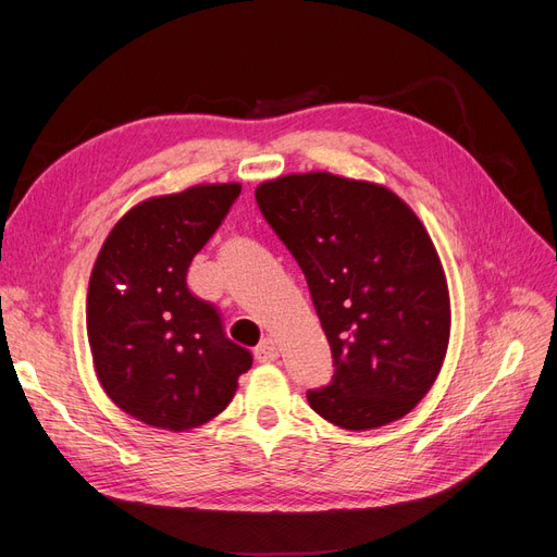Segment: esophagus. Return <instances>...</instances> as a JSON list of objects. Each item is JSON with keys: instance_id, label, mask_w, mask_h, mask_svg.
Returning a JSON list of instances; mask_svg holds the SVG:
<instances>
[{"instance_id": "34e87169", "label": "esophagus", "mask_w": 557, "mask_h": 557, "mask_svg": "<svg viewBox=\"0 0 557 557\" xmlns=\"http://www.w3.org/2000/svg\"><path fill=\"white\" fill-rule=\"evenodd\" d=\"M278 358V344L272 339V336H267L262 339L256 348V360L258 362H274Z\"/></svg>"}]
</instances>
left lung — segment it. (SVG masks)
Masks as SVG:
<instances>
[{
	"mask_svg": "<svg viewBox=\"0 0 557 557\" xmlns=\"http://www.w3.org/2000/svg\"><path fill=\"white\" fill-rule=\"evenodd\" d=\"M258 207L307 276L334 376L311 409L350 432L428 395L450 339L444 267L425 225L385 185L330 172L264 181Z\"/></svg>",
	"mask_w": 557,
	"mask_h": 557,
	"instance_id": "left-lung-1",
	"label": "left lung"
}]
</instances>
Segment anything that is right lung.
I'll use <instances>...</instances> for the list:
<instances>
[{
    "label": "right lung",
    "instance_id": "add662e5",
    "mask_svg": "<svg viewBox=\"0 0 557 557\" xmlns=\"http://www.w3.org/2000/svg\"><path fill=\"white\" fill-rule=\"evenodd\" d=\"M239 193V183H201L144 199L113 225L95 260L86 305L95 372L115 407L150 428L209 423L252 364L185 283Z\"/></svg>",
    "mask_w": 557,
    "mask_h": 557
}]
</instances>
